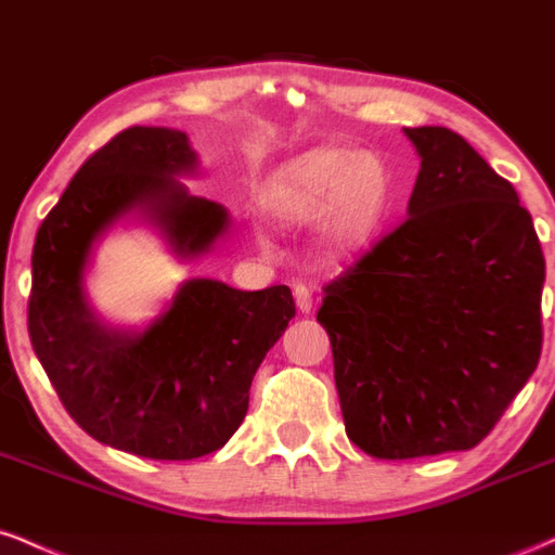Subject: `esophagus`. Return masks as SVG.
Returning a JSON list of instances; mask_svg holds the SVG:
<instances>
[{
	"label": "esophagus",
	"mask_w": 555,
	"mask_h": 555,
	"mask_svg": "<svg viewBox=\"0 0 555 555\" xmlns=\"http://www.w3.org/2000/svg\"><path fill=\"white\" fill-rule=\"evenodd\" d=\"M295 302H297L299 313L308 315L310 310H313V289L305 284H295Z\"/></svg>",
	"instance_id": "34e87169"
}]
</instances>
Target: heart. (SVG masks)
<instances>
[{
    "mask_svg": "<svg viewBox=\"0 0 555 555\" xmlns=\"http://www.w3.org/2000/svg\"><path fill=\"white\" fill-rule=\"evenodd\" d=\"M266 203L279 219L310 224L341 253L362 250L384 232L397 203V175L378 151L321 145L271 177Z\"/></svg>",
    "mask_w": 555,
    "mask_h": 555,
    "instance_id": "1",
    "label": "heart"
}]
</instances>
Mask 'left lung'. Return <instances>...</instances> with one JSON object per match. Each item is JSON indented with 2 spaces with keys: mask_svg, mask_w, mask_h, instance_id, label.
I'll return each instance as SVG.
<instances>
[{
  "mask_svg": "<svg viewBox=\"0 0 555 555\" xmlns=\"http://www.w3.org/2000/svg\"><path fill=\"white\" fill-rule=\"evenodd\" d=\"M399 229L326 286L344 425L375 460L473 449L534 373L545 258L517 190L449 127H404Z\"/></svg>",
  "mask_w": 555,
  "mask_h": 555,
  "instance_id": "1",
  "label": "left lung"
}]
</instances>
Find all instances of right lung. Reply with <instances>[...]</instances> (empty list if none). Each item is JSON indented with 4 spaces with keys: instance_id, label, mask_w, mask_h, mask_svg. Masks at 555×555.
<instances>
[{
    "instance_id": "right-lung-1",
    "label": "right lung",
    "mask_w": 555,
    "mask_h": 555,
    "mask_svg": "<svg viewBox=\"0 0 555 555\" xmlns=\"http://www.w3.org/2000/svg\"><path fill=\"white\" fill-rule=\"evenodd\" d=\"M190 138L130 127L88 158L38 227L28 334L69 417L95 441L145 460H197L247 415L266 352L295 318L289 286L234 289L188 279L143 328L112 326L86 289L95 247L122 221L154 227L193 263L232 229L221 203L190 195Z\"/></svg>"
}]
</instances>
